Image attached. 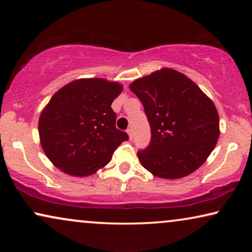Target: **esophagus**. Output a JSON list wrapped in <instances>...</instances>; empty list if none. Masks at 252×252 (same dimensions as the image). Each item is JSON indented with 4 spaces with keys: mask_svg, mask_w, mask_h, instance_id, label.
<instances>
[{
    "mask_svg": "<svg viewBox=\"0 0 252 252\" xmlns=\"http://www.w3.org/2000/svg\"><path fill=\"white\" fill-rule=\"evenodd\" d=\"M126 133H127V135H129V139L130 140L133 139V131H132V129H127Z\"/></svg>",
    "mask_w": 252,
    "mask_h": 252,
    "instance_id": "esophagus-1",
    "label": "esophagus"
}]
</instances>
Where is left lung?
<instances>
[{
    "instance_id": "8db88e82",
    "label": "left lung",
    "mask_w": 252,
    "mask_h": 252,
    "mask_svg": "<svg viewBox=\"0 0 252 252\" xmlns=\"http://www.w3.org/2000/svg\"><path fill=\"white\" fill-rule=\"evenodd\" d=\"M130 90L142 102L151 142L138 152L144 169L162 179L189 176L206 162L219 139L216 105L193 81L173 69L135 80Z\"/></svg>"
}]
</instances>
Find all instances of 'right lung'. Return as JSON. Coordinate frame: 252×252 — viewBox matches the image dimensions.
<instances>
[{"instance_id": "1", "label": "right lung", "mask_w": 252, "mask_h": 252, "mask_svg": "<svg viewBox=\"0 0 252 252\" xmlns=\"http://www.w3.org/2000/svg\"><path fill=\"white\" fill-rule=\"evenodd\" d=\"M122 84L101 78L78 79L51 97L39 119L42 149L69 176L88 177L109 163L129 136L116 127L111 104Z\"/></svg>"}]
</instances>
